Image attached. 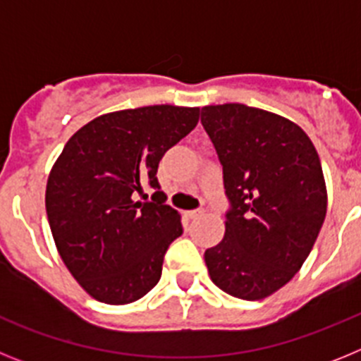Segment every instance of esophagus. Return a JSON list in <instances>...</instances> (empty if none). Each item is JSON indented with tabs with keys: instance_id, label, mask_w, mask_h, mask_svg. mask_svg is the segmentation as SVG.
Masks as SVG:
<instances>
[{
	"instance_id": "1",
	"label": "esophagus",
	"mask_w": 361,
	"mask_h": 361,
	"mask_svg": "<svg viewBox=\"0 0 361 361\" xmlns=\"http://www.w3.org/2000/svg\"><path fill=\"white\" fill-rule=\"evenodd\" d=\"M204 209H190V212H186V216L188 219H197L199 215H202Z\"/></svg>"
}]
</instances>
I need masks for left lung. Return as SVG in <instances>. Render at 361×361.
I'll return each mask as SVG.
<instances>
[{
	"mask_svg": "<svg viewBox=\"0 0 361 361\" xmlns=\"http://www.w3.org/2000/svg\"><path fill=\"white\" fill-rule=\"evenodd\" d=\"M224 173V238L204 260L216 288L260 300L298 273L327 213L320 157L298 124L238 103L200 117Z\"/></svg>",
	"mask_w": 361,
	"mask_h": 361,
	"instance_id": "obj_1",
	"label": "left lung"
}]
</instances>
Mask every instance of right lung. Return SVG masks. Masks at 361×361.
Here are the masks:
<instances>
[{
    "label": "right lung",
    "instance_id": "obj_1",
    "mask_svg": "<svg viewBox=\"0 0 361 361\" xmlns=\"http://www.w3.org/2000/svg\"><path fill=\"white\" fill-rule=\"evenodd\" d=\"M199 108L104 114L73 133L47 183V215L63 262L99 302L123 305L161 280L164 255L183 235L157 180L164 153L199 123ZM148 183L152 203L135 201ZM148 197V195H146Z\"/></svg>",
    "mask_w": 361,
    "mask_h": 361
}]
</instances>
